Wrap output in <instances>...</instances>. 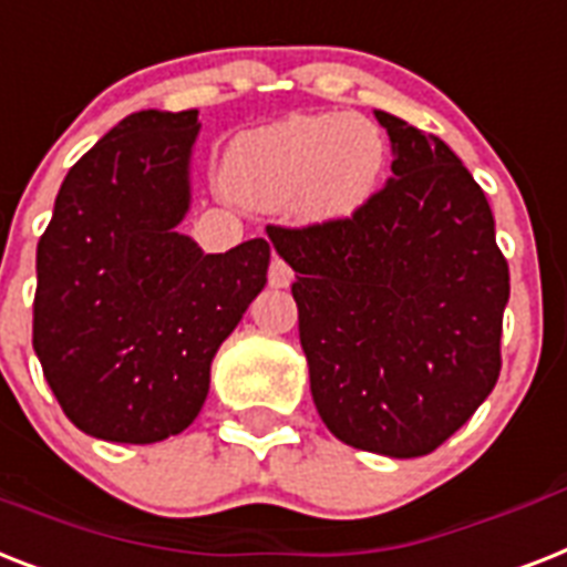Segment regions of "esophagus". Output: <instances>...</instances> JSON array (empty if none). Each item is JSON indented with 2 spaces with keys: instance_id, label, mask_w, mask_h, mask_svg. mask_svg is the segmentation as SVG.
I'll return each instance as SVG.
<instances>
[{
  "instance_id": "obj_1",
  "label": "esophagus",
  "mask_w": 567,
  "mask_h": 567,
  "mask_svg": "<svg viewBox=\"0 0 567 567\" xmlns=\"http://www.w3.org/2000/svg\"><path fill=\"white\" fill-rule=\"evenodd\" d=\"M268 282H270V288H288V285L293 282L291 265L279 259V256H274V261H270V270H268Z\"/></svg>"
}]
</instances>
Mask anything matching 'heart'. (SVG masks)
I'll use <instances>...</instances> for the list:
<instances>
[{
    "label": "heart",
    "mask_w": 567,
    "mask_h": 567,
    "mask_svg": "<svg viewBox=\"0 0 567 567\" xmlns=\"http://www.w3.org/2000/svg\"><path fill=\"white\" fill-rule=\"evenodd\" d=\"M388 165V140L358 113L291 116L238 136L224 188L250 209L293 206L306 220H343L370 204Z\"/></svg>",
    "instance_id": "1"
}]
</instances>
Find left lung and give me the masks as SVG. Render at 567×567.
I'll list each match as a JSON object with an SVG mask.
<instances>
[{
    "label": "left lung",
    "mask_w": 567,
    "mask_h": 567,
    "mask_svg": "<svg viewBox=\"0 0 567 567\" xmlns=\"http://www.w3.org/2000/svg\"><path fill=\"white\" fill-rule=\"evenodd\" d=\"M393 177L352 218L268 227L297 274L317 413L340 443L422 457L492 393L509 268L489 200L440 136L375 110Z\"/></svg>",
    "instance_id": "left-lung-1"
}]
</instances>
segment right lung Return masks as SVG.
Masks as SVG:
<instances>
[{"label":"right lung","mask_w":567,"mask_h":567,"mask_svg":"<svg viewBox=\"0 0 567 567\" xmlns=\"http://www.w3.org/2000/svg\"><path fill=\"white\" fill-rule=\"evenodd\" d=\"M197 110H140L69 168L37 244L34 352L75 427L148 445L186 431L212 358L268 282L270 244L204 252L192 204Z\"/></svg>","instance_id":"add662e5"}]
</instances>
